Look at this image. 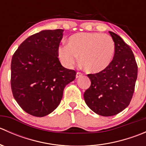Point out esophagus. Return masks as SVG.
Listing matches in <instances>:
<instances>
[{"instance_id": "esophagus-1", "label": "esophagus", "mask_w": 146, "mask_h": 146, "mask_svg": "<svg viewBox=\"0 0 146 146\" xmlns=\"http://www.w3.org/2000/svg\"><path fill=\"white\" fill-rule=\"evenodd\" d=\"M82 75L83 74H82L81 72H77V73H76V78H78L81 77V76H82Z\"/></svg>"}]
</instances>
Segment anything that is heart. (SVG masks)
Returning <instances> with one entry per match:
<instances>
[{"mask_svg":"<svg viewBox=\"0 0 146 146\" xmlns=\"http://www.w3.org/2000/svg\"><path fill=\"white\" fill-rule=\"evenodd\" d=\"M115 44L112 38L98 32H81L69 37L68 46H60L58 55L61 63L72 68L78 61L85 70L100 73L107 68L114 58Z\"/></svg>","mask_w":146,"mask_h":146,"instance_id":"b5f03b06","label":"heart"}]
</instances>
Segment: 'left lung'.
Returning a JSON list of instances; mask_svg holds the SVG:
<instances>
[{
    "label": "left lung",
    "instance_id": "8db88e82",
    "mask_svg": "<svg viewBox=\"0 0 146 146\" xmlns=\"http://www.w3.org/2000/svg\"><path fill=\"white\" fill-rule=\"evenodd\" d=\"M109 32L115 44L114 58L104 70L88 75L91 85L84 93L89 108L103 117L116 115L129 106L138 75L131 48L117 34Z\"/></svg>",
    "mask_w": 146,
    "mask_h": 146
}]
</instances>
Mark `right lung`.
<instances>
[{
	"mask_svg": "<svg viewBox=\"0 0 146 146\" xmlns=\"http://www.w3.org/2000/svg\"><path fill=\"white\" fill-rule=\"evenodd\" d=\"M64 30H43L27 38L11 61V89L20 107L30 115L42 117L58 106L66 85L76 72L62 66L58 48Z\"/></svg>",
	"mask_w": 146,
	"mask_h": 146,
	"instance_id": "1",
	"label": "right lung"
}]
</instances>
